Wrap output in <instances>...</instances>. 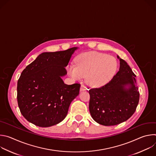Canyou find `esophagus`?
Here are the masks:
<instances>
[{"instance_id": "obj_1", "label": "esophagus", "mask_w": 156, "mask_h": 156, "mask_svg": "<svg viewBox=\"0 0 156 156\" xmlns=\"http://www.w3.org/2000/svg\"><path fill=\"white\" fill-rule=\"evenodd\" d=\"M87 90H88V88L84 84H81V87H80V91H87Z\"/></svg>"}]
</instances>
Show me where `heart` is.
<instances>
[{
    "label": "heart",
    "mask_w": 156,
    "mask_h": 156,
    "mask_svg": "<svg viewBox=\"0 0 156 156\" xmlns=\"http://www.w3.org/2000/svg\"><path fill=\"white\" fill-rule=\"evenodd\" d=\"M76 66L70 65L68 72L76 80L87 76V83L91 86L103 85L115 73L118 63L116 58L111 55L97 52L84 53L77 57Z\"/></svg>",
    "instance_id": "heart-1"
}]
</instances>
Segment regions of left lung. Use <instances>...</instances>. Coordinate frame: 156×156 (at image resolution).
<instances>
[{
	"mask_svg": "<svg viewBox=\"0 0 156 156\" xmlns=\"http://www.w3.org/2000/svg\"><path fill=\"white\" fill-rule=\"evenodd\" d=\"M117 57L120 65L116 75L102 86L89 90L91 115L104 126L127 120L135 113L140 99L138 88L135 84V74L125 60Z\"/></svg>",
	"mask_w": 156,
	"mask_h": 156,
	"instance_id": "obj_1",
	"label": "left lung"
}]
</instances>
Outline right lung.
<instances>
[{"instance_id": "1", "label": "right lung", "mask_w": 156, "mask_h": 156, "mask_svg": "<svg viewBox=\"0 0 156 156\" xmlns=\"http://www.w3.org/2000/svg\"><path fill=\"white\" fill-rule=\"evenodd\" d=\"M76 49L42 53L21 72L17 101L21 114L28 122L49 127L66 117L81 84H66L61 76L66 74L65 66Z\"/></svg>"}]
</instances>
